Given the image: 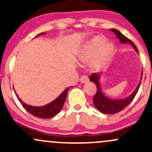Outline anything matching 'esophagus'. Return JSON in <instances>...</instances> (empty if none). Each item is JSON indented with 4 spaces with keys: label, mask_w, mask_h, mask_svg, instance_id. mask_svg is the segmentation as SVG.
Here are the masks:
<instances>
[{
    "label": "esophagus",
    "mask_w": 152,
    "mask_h": 152,
    "mask_svg": "<svg viewBox=\"0 0 152 152\" xmlns=\"http://www.w3.org/2000/svg\"><path fill=\"white\" fill-rule=\"evenodd\" d=\"M80 81L81 83H86L87 82L89 81V78L88 77L86 76V75H83L81 76V77H80Z\"/></svg>",
    "instance_id": "esophagus-1"
}]
</instances>
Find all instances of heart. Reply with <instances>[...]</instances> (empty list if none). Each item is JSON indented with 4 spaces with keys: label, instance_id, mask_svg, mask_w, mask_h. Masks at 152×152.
Segmentation results:
<instances>
[{
    "label": "heart",
    "instance_id": "obj_1",
    "mask_svg": "<svg viewBox=\"0 0 152 152\" xmlns=\"http://www.w3.org/2000/svg\"><path fill=\"white\" fill-rule=\"evenodd\" d=\"M115 47L111 42H105L104 37H92L83 46L80 52L78 60L87 62L92 60V68L100 69L104 67L111 60Z\"/></svg>",
    "mask_w": 152,
    "mask_h": 152
}]
</instances>
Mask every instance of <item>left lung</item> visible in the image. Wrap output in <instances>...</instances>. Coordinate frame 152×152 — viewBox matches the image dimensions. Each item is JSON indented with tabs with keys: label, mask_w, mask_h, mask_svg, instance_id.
<instances>
[{
	"label": "left lung",
	"mask_w": 152,
	"mask_h": 152,
	"mask_svg": "<svg viewBox=\"0 0 152 152\" xmlns=\"http://www.w3.org/2000/svg\"><path fill=\"white\" fill-rule=\"evenodd\" d=\"M110 30H111L112 32H113V33L117 35V37L119 38V41H120L122 44L127 43L132 45V47L134 48L135 50L137 51V53L139 54L138 49H137L136 45L134 44L132 41L124 36V35L121 33L118 30L112 28V29H110ZM142 74H143V70H142V75H141L140 83H139L138 85H137L136 89H135V90L129 96H128L127 97L122 99H110V98L106 97V96L104 95V94L103 93L102 91L101 90L100 83H99V80H100L102 73L97 72L91 75L90 77V81L93 82V83L95 84L96 86H97V93L95 94V95H94V97L93 98V103L94 107H95L99 112H102V113L104 114H108V115L115 114L122 111V110H124V108L126 107L131 103V102L133 100V99L134 98L137 92H138L139 88H140V87L141 81H142Z\"/></svg>",
	"instance_id": "8db88e82"
}]
</instances>
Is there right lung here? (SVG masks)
Segmentation results:
<instances>
[{
  "label": "right lung",
  "instance_id": "right-lung-1",
  "mask_svg": "<svg viewBox=\"0 0 152 152\" xmlns=\"http://www.w3.org/2000/svg\"><path fill=\"white\" fill-rule=\"evenodd\" d=\"M45 33H41L38 35H36L35 37L39 36L40 35H43ZM71 87H67L66 88L63 92H62L60 95L58 96L55 100L51 102L49 104L44 105V106H40V107H35V106H31V105H28L26 104L25 102L21 100L20 99L18 95L15 92L16 97H17L20 102L21 103V104L23 105V107L28 111L29 113L33 115L35 117H38V118H42V119H49L51 117H55V115H57L59 112H60V110H62V107H63L64 103H65L66 97H67V92H68L69 89Z\"/></svg>",
  "mask_w": 152,
  "mask_h": 152
}]
</instances>
